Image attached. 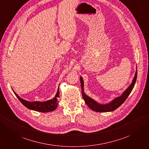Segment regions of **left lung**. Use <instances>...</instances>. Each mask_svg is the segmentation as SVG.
<instances>
[{
	"label": "left lung",
	"instance_id": "obj_1",
	"mask_svg": "<svg viewBox=\"0 0 149 149\" xmlns=\"http://www.w3.org/2000/svg\"><path fill=\"white\" fill-rule=\"evenodd\" d=\"M137 70H136V74H135L134 78L132 80V82L129 86L125 89V91H124V93L122 94V95L119 97H118L115 98L114 100H112L111 102L107 104H101L97 102L96 101L93 100L92 98L89 97L86 94L84 93V83L83 79L81 76H80V81H81V91H82V95L84 100L87 106L93 110L94 111L96 112H111L116 110L117 108H118L120 106L123 104V103L125 101L126 99L127 98L130 93H131L132 89L134 88V86L135 85V83L136 82L137 79Z\"/></svg>",
	"mask_w": 149,
	"mask_h": 149
}]
</instances>
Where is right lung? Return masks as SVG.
<instances>
[{
    "label": "right lung",
    "instance_id": "obj_1",
    "mask_svg": "<svg viewBox=\"0 0 149 149\" xmlns=\"http://www.w3.org/2000/svg\"><path fill=\"white\" fill-rule=\"evenodd\" d=\"M15 96L19 99V101L22 103V104L25 106L28 109L33 110L38 112H51L56 109V107L58 104V97H59V88L58 89L57 93L55 97H53L52 100H49L48 101H45V102H40V101H34V102H30L27 101L25 100L22 99L20 97L17 95V94L13 91Z\"/></svg>",
    "mask_w": 149,
    "mask_h": 149
}]
</instances>
